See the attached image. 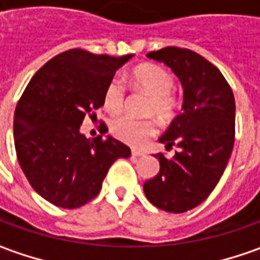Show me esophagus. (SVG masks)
<instances>
[{
	"mask_svg": "<svg viewBox=\"0 0 260 260\" xmlns=\"http://www.w3.org/2000/svg\"><path fill=\"white\" fill-rule=\"evenodd\" d=\"M131 154H132L134 157H140V155H144V151L137 150V148H132V150H131Z\"/></svg>",
	"mask_w": 260,
	"mask_h": 260,
	"instance_id": "1",
	"label": "esophagus"
}]
</instances>
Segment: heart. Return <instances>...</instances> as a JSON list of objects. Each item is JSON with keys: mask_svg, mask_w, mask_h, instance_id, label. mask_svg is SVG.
<instances>
[{"mask_svg": "<svg viewBox=\"0 0 260 260\" xmlns=\"http://www.w3.org/2000/svg\"><path fill=\"white\" fill-rule=\"evenodd\" d=\"M131 78L151 96V103L148 106L150 115H157L164 122L175 118L179 109V99L173 94L175 78L166 68L157 63H142L132 71ZM125 99L126 87L123 81L118 77L112 78L103 93L105 109L109 113L116 115L125 106ZM110 132L120 141L140 145L157 132V122L154 119H135L123 115L110 122Z\"/></svg>", "mask_w": 260, "mask_h": 260, "instance_id": "obj_1", "label": "heart"}]
</instances>
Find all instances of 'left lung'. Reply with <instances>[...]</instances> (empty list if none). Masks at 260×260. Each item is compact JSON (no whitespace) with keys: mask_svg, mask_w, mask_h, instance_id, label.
Instances as JSON below:
<instances>
[{"mask_svg":"<svg viewBox=\"0 0 260 260\" xmlns=\"http://www.w3.org/2000/svg\"><path fill=\"white\" fill-rule=\"evenodd\" d=\"M148 58L172 68L183 85V112L160 141L175 155L155 154L160 172L144 183L147 199L167 212H186L202 204L220 182L236 137V103L220 70L199 53L169 46Z\"/></svg>","mask_w":260,"mask_h":260,"instance_id":"left-lung-1","label":"left lung"}]
</instances>
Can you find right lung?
<instances>
[{"label": "right lung", "mask_w": 260, "mask_h": 260, "mask_svg": "<svg viewBox=\"0 0 260 260\" xmlns=\"http://www.w3.org/2000/svg\"><path fill=\"white\" fill-rule=\"evenodd\" d=\"M132 55L65 51L33 75L14 113V145L28 183L61 208H78L96 198L109 167L128 158V145L102 135L80 134L85 116L96 118L116 70ZM108 131L106 123H102Z\"/></svg>", "instance_id": "add662e5"}]
</instances>
